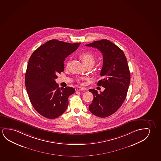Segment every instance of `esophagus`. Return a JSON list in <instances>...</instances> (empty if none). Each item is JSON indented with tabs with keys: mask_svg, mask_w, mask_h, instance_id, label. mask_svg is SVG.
Segmentation results:
<instances>
[{
	"mask_svg": "<svg viewBox=\"0 0 161 161\" xmlns=\"http://www.w3.org/2000/svg\"><path fill=\"white\" fill-rule=\"evenodd\" d=\"M75 91H86V88H81V87H77L75 88Z\"/></svg>",
	"mask_w": 161,
	"mask_h": 161,
	"instance_id": "34e87169",
	"label": "esophagus"
}]
</instances>
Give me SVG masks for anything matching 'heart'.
Segmentation results:
<instances>
[{"label":"heart","instance_id":"obj_1","mask_svg":"<svg viewBox=\"0 0 161 161\" xmlns=\"http://www.w3.org/2000/svg\"><path fill=\"white\" fill-rule=\"evenodd\" d=\"M80 58L81 59L85 65L88 64L93 65L95 61V58L93 54L89 52L82 53V54L80 55ZM67 65H68V63L67 64Z\"/></svg>","mask_w":161,"mask_h":161}]
</instances>
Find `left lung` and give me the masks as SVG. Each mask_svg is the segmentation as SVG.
Instances as JSON below:
<instances>
[{
    "instance_id": "left-lung-1",
    "label": "left lung",
    "mask_w": 161,
    "mask_h": 161,
    "mask_svg": "<svg viewBox=\"0 0 161 161\" xmlns=\"http://www.w3.org/2000/svg\"><path fill=\"white\" fill-rule=\"evenodd\" d=\"M85 46L97 48L103 54V67L100 73L103 79L97 84L105 88L100 94L94 89H89L94 98L89 110L98 117H107L120 108L127 96L130 81L127 58L122 49L107 39Z\"/></svg>"
}]
</instances>
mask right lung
<instances>
[{
  "mask_svg": "<svg viewBox=\"0 0 161 161\" xmlns=\"http://www.w3.org/2000/svg\"><path fill=\"white\" fill-rule=\"evenodd\" d=\"M80 44L53 39L37 48L29 58L25 76L26 91L33 107L44 117L54 119L67 108L68 97L75 89L59 88L55 79L64 71L65 58Z\"/></svg>",
  "mask_w": 161,
  "mask_h": 161,
  "instance_id": "add662e5",
  "label": "right lung"
}]
</instances>
